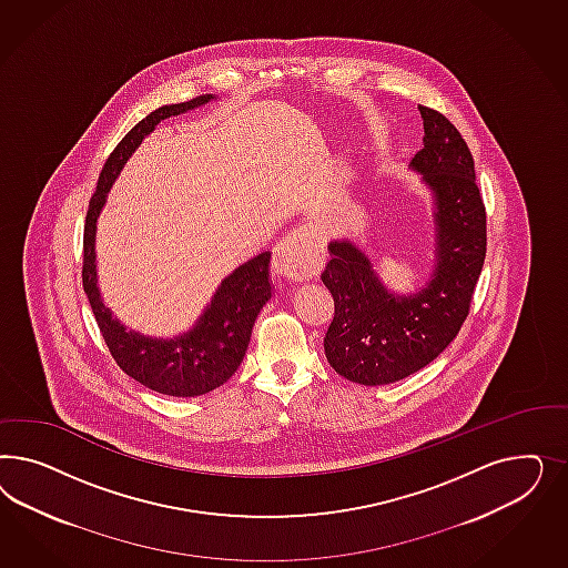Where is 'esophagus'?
<instances>
[{
	"instance_id": "obj_1",
	"label": "esophagus",
	"mask_w": 568,
	"mask_h": 568,
	"mask_svg": "<svg viewBox=\"0 0 568 568\" xmlns=\"http://www.w3.org/2000/svg\"><path fill=\"white\" fill-rule=\"evenodd\" d=\"M323 268V250L308 229L290 231L276 243L273 271L287 278H308Z\"/></svg>"
}]
</instances>
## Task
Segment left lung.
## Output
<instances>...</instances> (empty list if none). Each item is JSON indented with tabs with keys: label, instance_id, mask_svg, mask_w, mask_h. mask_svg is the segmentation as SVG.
<instances>
[{
	"label": "left lung",
	"instance_id": "8db88e82",
	"mask_svg": "<svg viewBox=\"0 0 568 568\" xmlns=\"http://www.w3.org/2000/svg\"><path fill=\"white\" fill-rule=\"evenodd\" d=\"M423 150L408 169L433 202V271L413 293L387 290L373 260L347 237L328 243L323 283L335 302L325 356L342 377L389 385L425 368L458 335L485 262V206L465 139L444 114L418 105Z\"/></svg>",
	"mask_w": 568,
	"mask_h": 568
}]
</instances>
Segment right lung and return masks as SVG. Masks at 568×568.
<instances>
[{
	"mask_svg": "<svg viewBox=\"0 0 568 568\" xmlns=\"http://www.w3.org/2000/svg\"><path fill=\"white\" fill-rule=\"evenodd\" d=\"M214 100L216 95L206 93L190 102L169 103L139 121L105 160L98 190L87 210L83 290L95 314L98 327L102 331L103 342L129 377L164 396H204L221 387L240 368L260 310L273 295L268 275L271 252H262L256 258L243 262L231 275L224 276L210 304L190 331L166 339L150 337L124 327L119 318L112 316V310L103 304L95 256L98 219L105 206L108 191L112 190L126 160L135 154L141 141L154 133L155 126L164 119L185 114Z\"/></svg>",
	"mask_w": 568,
	"mask_h": 568,
	"instance_id": "1",
	"label": "right lung"
}]
</instances>
